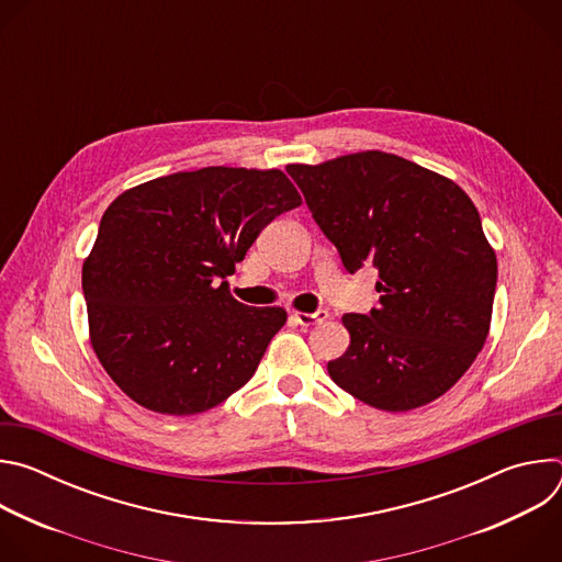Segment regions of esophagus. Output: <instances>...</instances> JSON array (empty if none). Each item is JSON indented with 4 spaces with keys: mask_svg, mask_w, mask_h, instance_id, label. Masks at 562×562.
I'll use <instances>...</instances> for the list:
<instances>
[{
    "mask_svg": "<svg viewBox=\"0 0 562 562\" xmlns=\"http://www.w3.org/2000/svg\"><path fill=\"white\" fill-rule=\"evenodd\" d=\"M291 317L295 319V325H300V327H313V325L325 323V319L329 317V311H325V308H317V311H313V313L293 311Z\"/></svg>",
    "mask_w": 562,
    "mask_h": 562,
    "instance_id": "esophagus-1",
    "label": "esophagus"
}]
</instances>
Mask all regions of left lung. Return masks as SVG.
<instances>
[{"label":"left lung","mask_w":562,"mask_h":562,"mask_svg":"<svg viewBox=\"0 0 562 562\" xmlns=\"http://www.w3.org/2000/svg\"><path fill=\"white\" fill-rule=\"evenodd\" d=\"M306 206L349 273L378 269V306L345 313L349 349L331 380L382 412L449 391L483 349L498 280L477 209L451 180L382 150L291 165Z\"/></svg>","instance_id":"8db88e82"}]
</instances>
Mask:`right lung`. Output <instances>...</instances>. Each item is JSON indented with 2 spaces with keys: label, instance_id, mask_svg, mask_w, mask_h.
Wrapping results in <instances>:
<instances>
[{
  "label": "right lung",
  "instance_id": "add662e5",
  "mask_svg": "<svg viewBox=\"0 0 562 562\" xmlns=\"http://www.w3.org/2000/svg\"><path fill=\"white\" fill-rule=\"evenodd\" d=\"M302 204L282 171L206 167L124 191L82 269L93 349L137 405L206 412L245 386L286 323L222 282L260 231Z\"/></svg>",
  "mask_w": 562,
  "mask_h": 562
}]
</instances>
